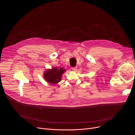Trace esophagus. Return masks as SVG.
I'll list each match as a JSON object with an SVG mask.
<instances>
[{
  "instance_id": "obj_1",
  "label": "esophagus",
  "mask_w": 135,
  "mask_h": 135,
  "mask_svg": "<svg viewBox=\"0 0 135 135\" xmlns=\"http://www.w3.org/2000/svg\"><path fill=\"white\" fill-rule=\"evenodd\" d=\"M76 69H77V67H72L71 68V69L73 70H76Z\"/></svg>"
}]
</instances>
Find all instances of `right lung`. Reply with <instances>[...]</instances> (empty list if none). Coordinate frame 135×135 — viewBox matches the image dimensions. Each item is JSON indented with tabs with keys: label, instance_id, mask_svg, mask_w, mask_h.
I'll return each mask as SVG.
<instances>
[{
	"label": "right lung",
	"instance_id": "1",
	"mask_svg": "<svg viewBox=\"0 0 135 135\" xmlns=\"http://www.w3.org/2000/svg\"><path fill=\"white\" fill-rule=\"evenodd\" d=\"M66 71L64 68H52L51 69L46 70L44 73V78L45 81L50 84H56L61 80V76Z\"/></svg>",
	"mask_w": 135,
	"mask_h": 135
}]
</instances>
